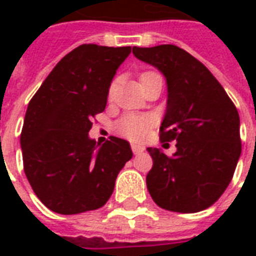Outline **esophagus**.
I'll list each match as a JSON object with an SVG mask.
<instances>
[{
    "label": "esophagus",
    "instance_id": "34e87169",
    "mask_svg": "<svg viewBox=\"0 0 256 256\" xmlns=\"http://www.w3.org/2000/svg\"><path fill=\"white\" fill-rule=\"evenodd\" d=\"M132 150H133L134 155H140V154H142L145 150V148L142 145H137V144H132Z\"/></svg>",
    "mask_w": 256,
    "mask_h": 256
}]
</instances>
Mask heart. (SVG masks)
<instances>
[{
	"label": "heart",
	"instance_id": "1",
	"mask_svg": "<svg viewBox=\"0 0 256 256\" xmlns=\"http://www.w3.org/2000/svg\"><path fill=\"white\" fill-rule=\"evenodd\" d=\"M114 84L110 86L108 94H112ZM152 118L146 115H136V114H128L122 116L116 123V132L123 137L133 141H140L145 138L152 128Z\"/></svg>",
	"mask_w": 256,
	"mask_h": 256
}]
</instances>
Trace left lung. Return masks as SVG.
Instances as JSON below:
<instances>
[{
    "mask_svg": "<svg viewBox=\"0 0 256 256\" xmlns=\"http://www.w3.org/2000/svg\"><path fill=\"white\" fill-rule=\"evenodd\" d=\"M133 54L164 75L160 141H177L172 158L148 148L154 159L146 176L150 194L159 207L174 212L208 208L230 184L242 154L236 106L208 68L181 48L134 46Z\"/></svg>",
    "mask_w": 256,
    "mask_h": 256,
    "instance_id": "1",
    "label": "left lung"
}]
</instances>
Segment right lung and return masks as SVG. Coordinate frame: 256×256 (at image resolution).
<instances>
[{
  "instance_id": "1",
  "label": "right lung",
  "mask_w": 256,
  "mask_h": 256,
  "mask_svg": "<svg viewBox=\"0 0 256 256\" xmlns=\"http://www.w3.org/2000/svg\"><path fill=\"white\" fill-rule=\"evenodd\" d=\"M130 46L80 45L64 56L31 98L20 145L26 177L58 214L102 207L119 172L133 158L126 140L90 138L92 119L106 110L108 90Z\"/></svg>"
}]
</instances>
